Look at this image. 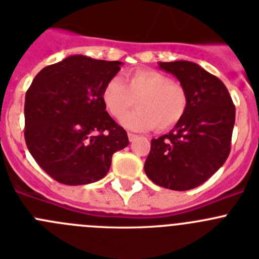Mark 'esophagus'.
Segmentation results:
<instances>
[{"instance_id":"1","label":"esophagus","mask_w":259,"mask_h":259,"mask_svg":"<svg viewBox=\"0 0 259 259\" xmlns=\"http://www.w3.org/2000/svg\"><path fill=\"white\" fill-rule=\"evenodd\" d=\"M128 139H130V141H134L135 139H137V135L132 134V132H128Z\"/></svg>"}]
</instances>
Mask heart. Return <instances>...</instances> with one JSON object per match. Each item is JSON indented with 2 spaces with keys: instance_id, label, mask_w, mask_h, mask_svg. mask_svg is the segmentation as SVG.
Returning a JSON list of instances; mask_svg holds the SVG:
<instances>
[{
  "instance_id": "1",
  "label": "heart",
  "mask_w": 259,
  "mask_h": 259,
  "mask_svg": "<svg viewBox=\"0 0 259 259\" xmlns=\"http://www.w3.org/2000/svg\"><path fill=\"white\" fill-rule=\"evenodd\" d=\"M101 100L114 119H120L137 101L138 109L125 115L122 124L132 131H166L182 120L188 96L184 87L154 70H136L124 81L115 76L102 88Z\"/></svg>"
}]
</instances>
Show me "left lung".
I'll list each match as a JSON object with an SVG mask.
<instances>
[{
    "mask_svg": "<svg viewBox=\"0 0 259 259\" xmlns=\"http://www.w3.org/2000/svg\"><path fill=\"white\" fill-rule=\"evenodd\" d=\"M159 68L184 87L188 107L168 134L153 139L144 170L157 185L188 191L206 182L228 158L236 110L226 85L197 63L159 62Z\"/></svg>",
    "mask_w": 259,
    "mask_h": 259,
    "instance_id": "1",
    "label": "left lung"
}]
</instances>
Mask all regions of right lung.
Segmentation results:
<instances>
[{
    "label": "right lung",
    "mask_w": 259,
    "mask_h": 259,
    "mask_svg": "<svg viewBox=\"0 0 259 259\" xmlns=\"http://www.w3.org/2000/svg\"><path fill=\"white\" fill-rule=\"evenodd\" d=\"M123 63L70 56L42 68L26 93L24 137L32 157L62 184L98 182L130 144L104 106L102 88Z\"/></svg>",
    "instance_id": "obj_1"
}]
</instances>
